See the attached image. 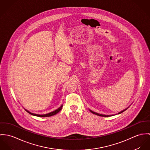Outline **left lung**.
<instances>
[{
	"label": "left lung",
	"instance_id": "1",
	"mask_svg": "<svg viewBox=\"0 0 150 150\" xmlns=\"http://www.w3.org/2000/svg\"><path fill=\"white\" fill-rule=\"evenodd\" d=\"M129 108V106H128L127 108H126V109H125L124 110H122V111H121V112H120L119 113H118V115H119V114H120V113H122V112H124L125 110H126L127 109H128V108ZM90 110V109H89ZM90 112H91L92 113H93V114H94V115H97V116H102V117H110V116H113V115H102V114H100V113H96V112H93V111H92V110H90ZM114 116H115V115H113ZM115 115H116V114Z\"/></svg>",
	"mask_w": 150,
	"mask_h": 150
}]
</instances>
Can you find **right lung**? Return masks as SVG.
<instances>
[{"label": "right lung", "mask_w": 150, "mask_h": 150, "mask_svg": "<svg viewBox=\"0 0 150 150\" xmlns=\"http://www.w3.org/2000/svg\"><path fill=\"white\" fill-rule=\"evenodd\" d=\"M62 107H63V105H62L61 106H60V107H59L58 109H57L56 110H54V111H53V112H50V113H49L45 114V115H38V114H35V113H32V112H29V110L25 109V108H24V109H25V110L28 113H29V114H30V115H33V116L40 117H50L52 116H53V115H55L56 114H57V113H59V112L62 110Z\"/></svg>", "instance_id": "right-lung-1"}]
</instances>
